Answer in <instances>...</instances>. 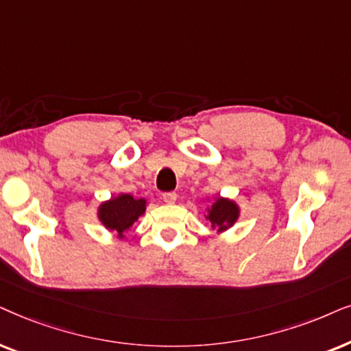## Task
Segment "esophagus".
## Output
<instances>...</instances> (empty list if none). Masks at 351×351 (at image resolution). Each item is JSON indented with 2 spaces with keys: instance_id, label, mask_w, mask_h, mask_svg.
Segmentation results:
<instances>
[{
  "instance_id": "obj_1",
  "label": "esophagus",
  "mask_w": 351,
  "mask_h": 351,
  "mask_svg": "<svg viewBox=\"0 0 351 351\" xmlns=\"http://www.w3.org/2000/svg\"><path fill=\"white\" fill-rule=\"evenodd\" d=\"M163 202L168 204V205H173L176 202V194L175 193H165L163 194Z\"/></svg>"
}]
</instances>
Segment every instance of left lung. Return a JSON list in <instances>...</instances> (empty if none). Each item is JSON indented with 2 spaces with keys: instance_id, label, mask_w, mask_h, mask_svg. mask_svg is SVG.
<instances>
[{
  "instance_id": "left-lung-1",
  "label": "left lung",
  "mask_w": 351,
  "mask_h": 351,
  "mask_svg": "<svg viewBox=\"0 0 351 351\" xmlns=\"http://www.w3.org/2000/svg\"><path fill=\"white\" fill-rule=\"evenodd\" d=\"M205 200L210 202V197ZM205 212H207L204 215L205 219L210 223V228L217 231L218 234L231 230L241 217L239 204L230 197H221V195H215L212 204L205 208Z\"/></svg>"
}]
</instances>
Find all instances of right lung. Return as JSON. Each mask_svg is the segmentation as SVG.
<instances>
[{"mask_svg": "<svg viewBox=\"0 0 351 351\" xmlns=\"http://www.w3.org/2000/svg\"><path fill=\"white\" fill-rule=\"evenodd\" d=\"M147 200L134 197L133 194L120 193L104 200L97 207V219L107 231L114 232L119 239H125L133 224L146 213Z\"/></svg>", "mask_w": 351, "mask_h": 351, "instance_id": "1", "label": "right lung"}]
</instances>
